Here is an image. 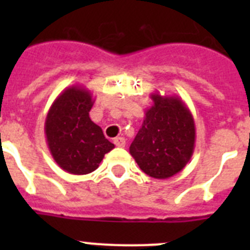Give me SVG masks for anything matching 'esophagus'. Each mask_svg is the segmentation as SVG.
<instances>
[{
    "mask_svg": "<svg viewBox=\"0 0 250 250\" xmlns=\"http://www.w3.org/2000/svg\"><path fill=\"white\" fill-rule=\"evenodd\" d=\"M114 144L119 147L125 146V139L124 138H115L114 139Z\"/></svg>",
    "mask_w": 250,
    "mask_h": 250,
    "instance_id": "1",
    "label": "esophagus"
}]
</instances>
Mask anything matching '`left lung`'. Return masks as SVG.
<instances>
[{
    "mask_svg": "<svg viewBox=\"0 0 250 250\" xmlns=\"http://www.w3.org/2000/svg\"><path fill=\"white\" fill-rule=\"evenodd\" d=\"M152 106L145 111L130 154L146 175L169 179L180 173L193 156L195 123L180 98L151 92Z\"/></svg>",
    "mask_w": 250,
    "mask_h": 250,
    "instance_id": "obj_1",
    "label": "left lung"
}]
</instances>
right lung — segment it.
<instances>
[{"label":"right lung","instance_id":"right-lung-1","mask_svg":"<svg viewBox=\"0 0 250 250\" xmlns=\"http://www.w3.org/2000/svg\"><path fill=\"white\" fill-rule=\"evenodd\" d=\"M90 90L80 85L66 87L55 99L45 120L51 155L62 170L74 175L92 173L105 154L115 147L104 136L89 112L94 105Z\"/></svg>","mask_w":250,"mask_h":250}]
</instances>
